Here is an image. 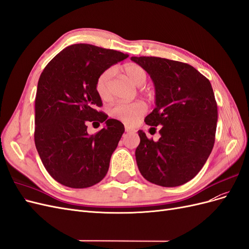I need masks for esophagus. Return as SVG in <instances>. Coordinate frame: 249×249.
Listing matches in <instances>:
<instances>
[{"label": "esophagus", "instance_id": "esophagus-1", "mask_svg": "<svg viewBox=\"0 0 249 249\" xmlns=\"http://www.w3.org/2000/svg\"><path fill=\"white\" fill-rule=\"evenodd\" d=\"M124 131H125L126 133H131V134L136 132V131H135V129H133V127H131V126H129V125H125V126H124Z\"/></svg>", "mask_w": 249, "mask_h": 249}]
</instances>
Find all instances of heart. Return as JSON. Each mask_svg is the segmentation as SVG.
I'll use <instances>...</instances> for the list:
<instances>
[{"label": "heart", "mask_w": 249, "mask_h": 249, "mask_svg": "<svg viewBox=\"0 0 249 249\" xmlns=\"http://www.w3.org/2000/svg\"><path fill=\"white\" fill-rule=\"evenodd\" d=\"M123 71L131 82L135 85L141 87L147 81V72L142 66L129 63L123 67ZM113 71L108 69L102 71L95 80V92L102 101H108L110 97V81L112 78ZM146 111L145 105L142 102L133 103H118L110 109V115L124 124H133L140 118Z\"/></svg>", "instance_id": "heart-1"}]
</instances>
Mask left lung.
Masks as SVG:
<instances>
[{"label":"left lung","instance_id":"obj_1","mask_svg":"<svg viewBox=\"0 0 249 249\" xmlns=\"http://www.w3.org/2000/svg\"><path fill=\"white\" fill-rule=\"evenodd\" d=\"M152 78L156 108L145 124L160 126L158 141L138 131L135 152L142 177L162 187L189 182L212 152L217 125V103L210 81L193 66L160 57H132Z\"/></svg>","mask_w":249,"mask_h":249}]
</instances>
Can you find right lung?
<instances>
[{
    "label": "right lung",
    "mask_w": 249,
    "mask_h": 249,
    "mask_svg": "<svg viewBox=\"0 0 249 249\" xmlns=\"http://www.w3.org/2000/svg\"><path fill=\"white\" fill-rule=\"evenodd\" d=\"M122 52L87 43L72 44L44 67L35 99L36 149L50 176L71 188L91 187L107 175L124 124L97 111L103 106L95 80L127 58ZM105 122L94 135L87 124Z\"/></svg>",
    "instance_id": "1"
}]
</instances>
